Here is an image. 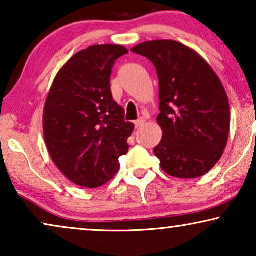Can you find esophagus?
<instances>
[{"label":"esophagus","instance_id":"esophagus-1","mask_svg":"<svg viewBox=\"0 0 256 256\" xmlns=\"http://www.w3.org/2000/svg\"><path fill=\"white\" fill-rule=\"evenodd\" d=\"M144 122H146V120H144V118H138V120H136V121L134 122V124H135V127H136V128H140L143 124H144Z\"/></svg>","mask_w":256,"mask_h":256}]
</instances>
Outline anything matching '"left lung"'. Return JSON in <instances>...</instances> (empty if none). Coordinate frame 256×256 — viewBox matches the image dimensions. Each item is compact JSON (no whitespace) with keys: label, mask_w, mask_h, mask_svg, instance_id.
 <instances>
[{"label":"left lung","mask_w":256,"mask_h":256,"mask_svg":"<svg viewBox=\"0 0 256 256\" xmlns=\"http://www.w3.org/2000/svg\"><path fill=\"white\" fill-rule=\"evenodd\" d=\"M155 65L160 82L157 124L163 136L154 154L164 172L177 178L208 174L228 140L230 110L219 76L186 45L149 40L132 48Z\"/></svg>","instance_id":"8db88e82"}]
</instances>
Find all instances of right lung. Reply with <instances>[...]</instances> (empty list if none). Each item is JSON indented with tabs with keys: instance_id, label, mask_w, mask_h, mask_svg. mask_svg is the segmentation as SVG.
Segmentation results:
<instances>
[{
	"instance_id": "add662e5",
	"label": "right lung",
	"mask_w": 256,
	"mask_h": 256,
	"mask_svg": "<svg viewBox=\"0 0 256 256\" xmlns=\"http://www.w3.org/2000/svg\"><path fill=\"white\" fill-rule=\"evenodd\" d=\"M128 54L121 45L102 44L79 51L59 70L43 114L44 140L52 160L72 183L99 188L120 169L134 124L112 96L115 60Z\"/></svg>"
}]
</instances>
